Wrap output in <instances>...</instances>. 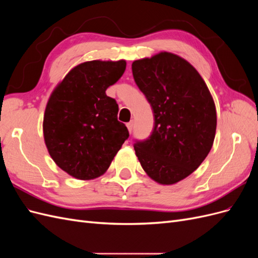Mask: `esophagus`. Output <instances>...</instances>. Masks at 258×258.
Returning <instances> with one entry per match:
<instances>
[{
	"instance_id": "obj_1",
	"label": "esophagus",
	"mask_w": 258,
	"mask_h": 258,
	"mask_svg": "<svg viewBox=\"0 0 258 258\" xmlns=\"http://www.w3.org/2000/svg\"><path fill=\"white\" fill-rule=\"evenodd\" d=\"M127 128H128L129 132H132V130H134V120H131L127 123Z\"/></svg>"
}]
</instances>
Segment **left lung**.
Returning a JSON list of instances; mask_svg holds the SVG:
<instances>
[{
  "label": "left lung",
  "mask_w": 258,
  "mask_h": 258,
  "mask_svg": "<svg viewBox=\"0 0 258 258\" xmlns=\"http://www.w3.org/2000/svg\"><path fill=\"white\" fill-rule=\"evenodd\" d=\"M132 74L154 115L151 136L135 140L136 155L154 181L174 184L191 174L211 151L214 101L196 69L173 53L137 60Z\"/></svg>",
  "instance_id": "left-lung-1"
}]
</instances>
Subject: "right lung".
<instances>
[{
  "label": "right lung",
  "mask_w": 258,
  "mask_h": 258,
  "mask_svg": "<svg viewBox=\"0 0 258 258\" xmlns=\"http://www.w3.org/2000/svg\"><path fill=\"white\" fill-rule=\"evenodd\" d=\"M126 61H88L69 72L53 90L44 115V139L58 167L79 179L103 174L129 138L118 121V104L106 89Z\"/></svg>",
  "instance_id": "obj_1"
}]
</instances>
